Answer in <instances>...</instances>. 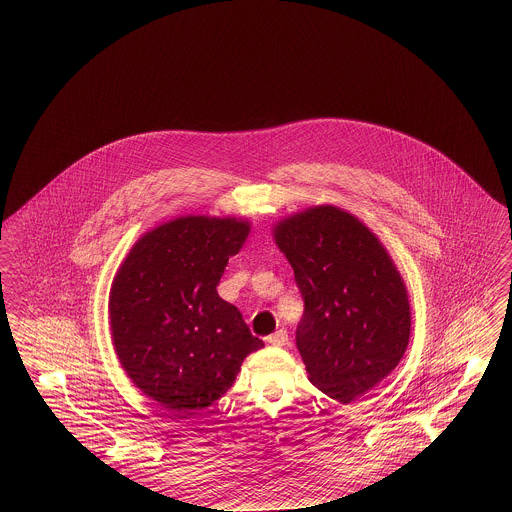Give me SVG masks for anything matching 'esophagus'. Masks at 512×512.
Masks as SVG:
<instances>
[{"label": "esophagus", "mask_w": 512, "mask_h": 512, "mask_svg": "<svg viewBox=\"0 0 512 512\" xmlns=\"http://www.w3.org/2000/svg\"><path fill=\"white\" fill-rule=\"evenodd\" d=\"M267 341L270 345L282 347V345L288 343V332H286V330H278V332H274L272 336H268Z\"/></svg>", "instance_id": "obj_1"}]
</instances>
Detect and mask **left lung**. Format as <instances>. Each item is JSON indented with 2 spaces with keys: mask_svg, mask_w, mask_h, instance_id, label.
<instances>
[{
  "mask_svg": "<svg viewBox=\"0 0 512 512\" xmlns=\"http://www.w3.org/2000/svg\"><path fill=\"white\" fill-rule=\"evenodd\" d=\"M305 299L295 343L309 380L351 403L403 359L411 305L401 272L363 220L336 205H313L272 226Z\"/></svg>",
  "mask_w": 512,
  "mask_h": 512,
  "instance_id": "8db88e82",
  "label": "left lung"
}]
</instances>
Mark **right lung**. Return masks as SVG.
<instances>
[{
  "label": "right lung",
  "instance_id": "obj_1",
  "mask_svg": "<svg viewBox=\"0 0 512 512\" xmlns=\"http://www.w3.org/2000/svg\"><path fill=\"white\" fill-rule=\"evenodd\" d=\"M249 230L238 217H178L142 234L117 268L109 292L115 353L132 384L172 416L213 405L265 345L217 293Z\"/></svg>",
  "mask_w": 512,
  "mask_h": 512
}]
</instances>
